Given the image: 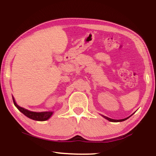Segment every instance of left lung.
Masks as SVG:
<instances>
[{"mask_svg": "<svg viewBox=\"0 0 156 156\" xmlns=\"http://www.w3.org/2000/svg\"><path fill=\"white\" fill-rule=\"evenodd\" d=\"M103 117H104V118H105L106 119H107L108 120V121H111V122H121V121H126V119H128L129 117H128V118H126V119H120V120H114V119H110V118H108V117H107V116H103Z\"/></svg>", "mask_w": 156, "mask_h": 156, "instance_id": "1", "label": "left lung"}]
</instances>
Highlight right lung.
<instances>
[{"label": "right lung", "instance_id": "right-lung-1", "mask_svg": "<svg viewBox=\"0 0 156 156\" xmlns=\"http://www.w3.org/2000/svg\"><path fill=\"white\" fill-rule=\"evenodd\" d=\"M13 98V102L14 104L16 107L21 113L23 114L28 118L33 120H35V121H47V119L50 118V116H51L53 112H30L28 111V110L24 108H22L19 106V105H16V103L14 101V98Z\"/></svg>", "mask_w": 156, "mask_h": 156}]
</instances>
